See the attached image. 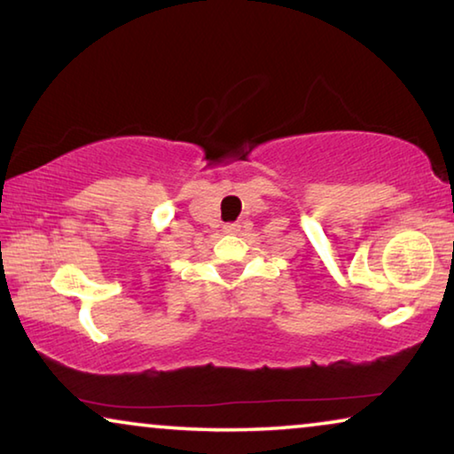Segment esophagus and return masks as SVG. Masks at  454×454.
<instances>
[{"label":"esophagus","mask_w":454,"mask_h":454,"mask_svg":"<svg viewBox=\"0 0 454 454\" xmlns=\"http://www.w3.org/2000/svg\"><path fill=\"white\" fill-rule=\"evenodd\" d=\"M240 230V224H236V222H230V224L224 226V232L226 234H236Z\"/></svg>","instance_id":"1"}]
</instances>
